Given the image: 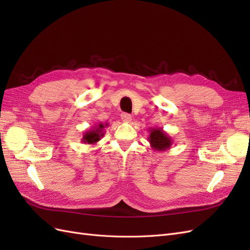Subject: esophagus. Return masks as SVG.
Masks as SVG:
<instances>
[{"label":"esophagus","mask_w":250,"mask_h":250,"mask_svg":"<svg viewBox=\"0 0 250 250\" xmlns=\"http://www.w3.org/2000/svg\"><path fill=\"white\" fill-rule=\"evenodd\" d=\"M121 119H122L123 122H130L131 121V116L129 115V113H126V112H123L122 115H121Z\"/></svg>","instance_id":"esophagus-1"}]
</instances>
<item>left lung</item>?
<instances>
[{"instance_id":"1","label":"left lung","mask_w":250,"mask_h":250,"mask_svg":"<svg viewBox=\"0 0 250 250\" xmlns=\"http://www.w3.org/2000/svg\"><path fill=\"white\" fill-rule=\"evenodd\" d=\"M149 132L150 134L148 137V141L151 148L154 151H166L170 149L173 144V140L169 137L167 132L163 130V128H150Z\"/></svg>"}]
</instances>
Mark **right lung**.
Here are the masks:
<instances>
[{
    "mask_svg": "<svg viewBox=\"0 0 250 250\" xmlns=\"http://www.w3.org/2000/svg\"><path fill=\"white\" fill-rule=\"evenodd\" d=\"M108 126V123L103 124L99 123L98 125H95L92 129L87 130L81 139V142L84 144H88V145H94V144L99 142L104 137V128Z\"/></svg>",
    "mask_w": 250,
    "mask_h": 250,
    "instance_id": "obj_1",
    "label": "right lung"
}]
</instances>
